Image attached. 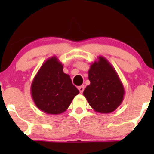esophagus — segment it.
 I'll return each instance as SVG.
<instances>
[{
  "label": "esophagus",
  "mask_w": 154,
  "mask_h": 154,
  "mask_svg": "<svg viewBox=\"0 0 154 154\" xmlns=\"http://www.w3.org/2000/svg\"><path fill=\"white\" fill-rule=\"evenodd\" d=\"M84 89H85L84 85H81V86H79V87H78V90H79V93H83V91H84Z\"/></svg>",
  "instance_id": "obj_1"
}]
</instances>
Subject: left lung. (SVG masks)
Segmentation results:
<instances>
[{
  "label": "left lung",
  "mask_w": 154,
  "mask_h": 154,
  "mask_svg": "<svg viewBox=\"0 0 154 154\" xmlns=\"http://www.w3.org/2000/svg\"><path fill=\"white\" fill-rule=\"evenodd\" d=\"M91 84L83 95L93 110L102 114L115 111L121 105L125 95V88L117 72L103 56H98L88 71Z\"/></svg>",
  "instance_id": "1"
}]
</instances>
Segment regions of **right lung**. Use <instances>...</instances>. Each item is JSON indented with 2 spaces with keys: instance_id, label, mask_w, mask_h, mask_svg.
Masks as SVG:
<instances>
[{
  "instance_id": "1",
  "label": "right lung",
  "mask_w": 154,
  "mask_h": 154,
  "mask_svg": "<svg viewBox=\"0 0 154 154\" xmlns=\"http://www.w3.org/2000/svg\"><path fill=\"white\" fill-rule=\"evenodd\" d=\"M79 91L70 76L63 71L56 56L43 63L31 85V95L36 106L44 113L59 114L64 112Z\"/></svg>"
}]
</instances>
